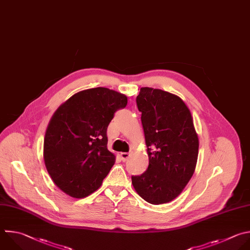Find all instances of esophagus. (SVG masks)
<instances>
[{"label":"esophagus","instance_id":"1","mask_svg":"<svg viewBox=\"0 0 250 250\" xmlns=\"http://www.w3.org/2000/svg\"><path fill=\"white\" fill-rule=\"evenodd\" d=\"M129 153H127V152H124V153H121V159H122V161L123 162H126L127 161V159L129 158Z\"/></svg>","mask_w":250,"mask_h":250}]
</instances>
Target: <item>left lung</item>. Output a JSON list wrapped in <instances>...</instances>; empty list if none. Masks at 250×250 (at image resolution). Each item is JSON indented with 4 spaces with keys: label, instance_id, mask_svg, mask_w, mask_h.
I'll return each instance as SVG.
<instances>
[{
    "label": "left lung",
    "instance_id": "1",
    "mask_svg": "<svg viewBox=\"0 0 250 250\" xmlns=\"http://www.w3.org/2000/svg\"><path fill=\"white\" fill-rule=\"evenodd\" d=\"M149 165L131 176L136 192L159 205L175 199L191 179L198 157V136L190 111L178 96L143 87L136 97Z\"/></svg>",
    "mask_w": 250,
    "mask_h": 250
}]
</instances>
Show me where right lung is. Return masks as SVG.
I'll list each match as a JSON object with an SVG mask.
<instances>
[{
    "label": "right lung",
    "mask_w": 250,
    "mask_h": 250,
    "mask_svg": "<svg viewBox=\"0 0 250 250\" xmlns=\"http://www.w3.org/2000/svg\"><path fill=\"white\" fill-rule=\"evenodd\" d=\"M124 94L104 87L80 91L54 114L44 139V161L56 186L81 198L98 189L116 157L107 148L108 125L125 108Z\"/></svg>",
    "instance_id": "1"
}]
</instances>
